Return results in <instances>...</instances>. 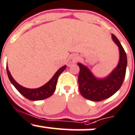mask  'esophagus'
<instances>
[{
  "label": "esophagus",
  "mask_w": 135,
  "mask_h": 135,
  "mask_svg": "<svg viewBox=\"0 0 135 135\" xmlns=\"http://www.w3.org/2000/svg\"><path fill=\"white\" fill-rule=\"evenodd\" d=\"M78 57L77 55L72 54L70 56V58H69V63H68L69 66H70V65L73 63H76V61H78Z\"/></svg>",
  "instance_id": "34e87169"
}]
</instances>
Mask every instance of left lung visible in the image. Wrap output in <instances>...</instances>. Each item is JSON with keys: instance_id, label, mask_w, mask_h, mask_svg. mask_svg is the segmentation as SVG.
Listing matches in <instances>:
<instances>
[{"instance_id": "obj_1", "label": "left lung", "mask_w": 135, "mask_h": 135, "mask_svg": "<svg viewBox=\"0 0 135 135\" xmlns=\"http://www.w3.org/2000/svg\"><path fill=\"white\" fill-rule=\"evenodd\" d=\"M112 38L119 47L120 59L115 69L107 78L98 79L87 67L78 63L80 68L78 74L80 92L84 98L89 100L100 102L109 98L118 91L125 79L127 65L126 53L115 35L112 34Z\"/></svg>"}]
</instances>
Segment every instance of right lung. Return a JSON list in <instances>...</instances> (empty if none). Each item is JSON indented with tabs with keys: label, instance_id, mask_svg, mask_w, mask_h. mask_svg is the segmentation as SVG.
<instances>
[{
	"label": "right lung",
	"instance_id": "1",
	"mask_svg": "<svg viewBox=\"0 0 135 135\" xmlns=\"http://www.w3.org/2000/svg\"><path fill=\"white\" fill-rule=\"evenodd\" d=\"M66 66L65 65L59 70H57V73L54 74L53 78L49 81L47 84H45L44 86L39 88L36 89H30L26 88L20 86L19 84L17 83L14 78L12 77L10 72H9L8 67L6 66V70H7L8 76L9 80L11 82V83L14 85V87L16 88V90L22 94V95L26 98L30 100L36 101V100H41V99H46V98L50 97L52 94L54 93L55 90L56 88V85H57V79L60 74L64 71L66 69Z\"/></svg>",
	"mask_w": 135,
	"mask_h": 135
}]
</instances>
